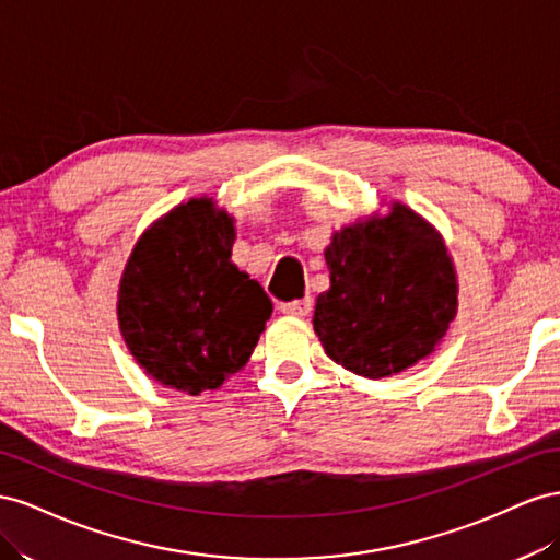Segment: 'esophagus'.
Segmentation results:
<instances>
[{
	"mask_svg": "<svg viewBox=\"0 0 560 560\" xmlns=\"http://www.w3.org/2000/svg\"><path fill=\"white\" fill-rule=\"evenodd\" d=\"M279 312L285 316H295L302 318L312 312V300L310 298H302V300H291V302H281Z\"/></svg>",
	"mask_w": 560,
	"mask_h": 560,
	"instance_id": "obj_1",
	"label": "esophagus"
}]
</instances>
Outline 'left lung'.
Segmentation results:
<instances>
[{"mask_svg":"<svg viewBox=\"0 0 560 560\" xmlns=\"http://www.w3.org/2000/svg\"><path fill=\"white\" fill-rule=\"evenodd\" d=\"M330 289L314 332L349 373L380 380L436 351L457 316V271L441 232L401 201L335 230L324 250Z\"/></svg>","mask_w":560,"mask_h":560,"instance_id":"left-lung-1","label":"left lung"}]
</instances>
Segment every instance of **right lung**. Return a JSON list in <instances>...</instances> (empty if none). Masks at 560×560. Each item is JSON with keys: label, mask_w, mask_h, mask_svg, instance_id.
I'll use <instances>...</instances> for the list:
<instances>
[{"label": "right lung", "mask_w": 560, "mask_h": 560, "mask_svg": "<svg viewBox=\"0 0 560 560\" xmlns=\"http://www.w3.org/2000/svg\"><path fill=\"white\" fill-rule=\"evenodd\" d=\"M234 215L211 197L178 203L140 234L121 271L117 322L162 387L215 392L248 363L271 300L232 262Z\"/></svg>", "instance_id": "obj_1"}]
</instances>
